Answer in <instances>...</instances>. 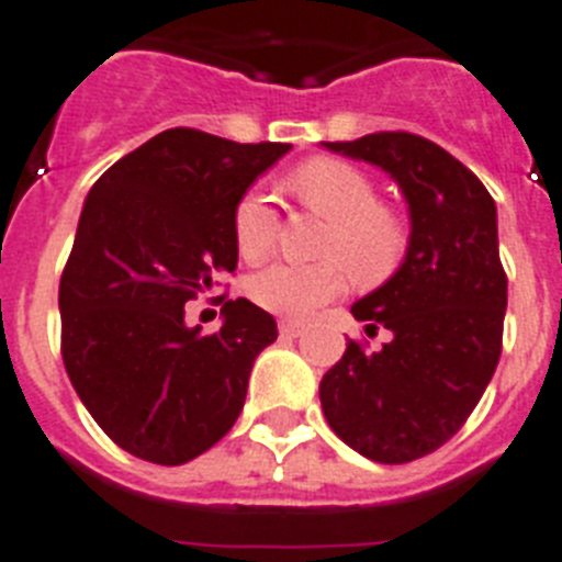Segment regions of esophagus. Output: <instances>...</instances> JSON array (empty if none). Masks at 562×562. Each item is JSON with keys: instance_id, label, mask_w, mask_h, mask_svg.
<instances>
[{"instance_id": "34e87169", "label": "esophagus", "mask_w": 562, "mask_h": 562, "mask_svg": "<svg viewBox=\"0 0 562 562\" xmlns=\"http://www.w3.org/2000/svg\"><path fill=\"white\" fill-rule=\"evenodd\" d=\"M305 325L296 323V319H280V334L282 337H300Z\"/></svg>"}]
</instances>
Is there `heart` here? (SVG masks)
Segmentation results:
<instances>
[{
    "instance_id": "obj_1",
    "label": "heart",
    "mask_w": 562,
    "mask_h": 562,
    "mask_svg": "<svg viewBox=\"0 0 562 562\" xmlns=\"http://www.w3.org/2000/svg\"><path fill=\"white\" fill-rule=\"evenodd\" d=\"M291 188L303 205L331 223L319 248L325 262H271L245 282V294L251 296V303L280 317L300 319L346 289L342 267L362 285L380 282L394 271L405 251V231L397 216L376 205V191L366 173L339 159H314L291 177ZM277 228V209L262 188H254L237 202L234 243L245 259L257 262L271 254Z\"/></svg>"
}]
</instances>
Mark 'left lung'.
<instances>
[{
  "label": "left lung",
  "mask_w": 562,
  "mask_h": 562,
  "mask_svg": "<svg viewBox=\"0 0 562 562\" xmlns=\"http://www.w3.org/2000/svg\"><path fill=\"white\" fill-rule=\"evenodd\" d=\"M383 168L408 205L400 268L351 305L366 334L389 328L380 351L348 342L319 383L339 440L374 463H412L463 426L497 369L508 282L497 248V205L449 150L405 131L323 143Z\"/></svg>",
  "instance_id": "left-lung-1"
}]
</instances>
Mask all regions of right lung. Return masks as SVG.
Wrapping results in <instances>:
<instances>
[{"label": "right lung", "mask_w": 562, "mask_h": 562, "mask_svg": "<svg viewBox=\"0 0 562 562\" xmlns=\"http://www.w3.org/2000/svg\"><path fill=\"white\" fill-rule=\"evenodd\" d=\"M289 150L171 128L93 182L59 282L63 360L128 454L182 465L237 423L277 323L239 296L223 305V328L202 334L186 303L237 268L234 209Z\"/></svg>", "instance_id": "add662e5"}]
</instances>
